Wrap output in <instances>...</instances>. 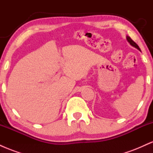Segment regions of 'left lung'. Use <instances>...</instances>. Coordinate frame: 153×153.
<instances>
[{"label":"left lung","instance_id":"1","mask_svg":"<svg viewBox=\"0 0 153 153\" xmlns=\"http://www.w3.org/2000/svg\"><path fill=\"white\" fill-rule=\"evenodd\" d=\"M126 38H127V40L128 42H129V44H130V45H131V46L134 47H135V48H137V49L138 50H140V47H139L138 45H137V44L135 43L133 41V40L131 39L130 37H129V36H127V37H126Z\"/></svg>","mask_w":153,"mask_h":153}]
</instances>
